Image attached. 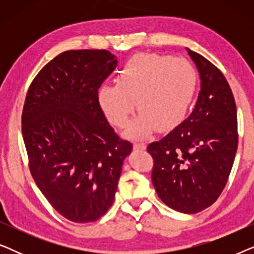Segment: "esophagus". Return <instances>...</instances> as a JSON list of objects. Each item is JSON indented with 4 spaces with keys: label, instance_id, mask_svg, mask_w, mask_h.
Wrapping results in <instances>:
<instances>
[{
    "label": "esophagus",
    "instance_id": "esophagus-1",
    "mask_svg": "<svg viewBox=\"0 0 254 254\" xmlns=\"http://www.w3.org/2000/svg\"><path fill=\"white\" fill-rule=\"evenodd\" d=\"M134 149H135V150H144V149H145L144 142L136 141V142H135V143H134Z\"/></svg>",
    "mask_w": 254,
    "mask_h": 254
}]
</instances>
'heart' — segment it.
<instances>
[{
    "instance_id": "obj_1",
    "label": "heart",
    "mask_w": 254,
    "mask_h": 254,
    "mask_svg": "<svg viewBox=\"0 0 254 254\" xmlns=\"http://www.w3.org/2000/svg\"><path fill=\"white\" fill-rule=\"evenodd\" d=\"M195 86V71L185 59L170 55H137L125 64L117 85L104 84L99 105L112 125L125 127L134 112L141 114L128 128L130 136H144L156 126L170 128L185 116Z\"/></svg>"
}]
</instances>
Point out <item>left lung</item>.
<instances>
[{
  "label": "left lung",
  "instance_id": "left-lung-1",
  "mask_svg": "<svg viewBox=\"0 0 254 254\" xmlns=\"http://www.w3.org/2000/svg\"><path fill=\"white\" fill-rule=\"evenodd\" d=\"M186 50L200 76L196 103L182 124L147 150L154 158L151 179L159 199L180 213L195 214L211 206L228 182L238 145L237 109L224 75Z\"/></svg>",
  "mask_w": 254,
  "mask_h": 254
}]
</instances>
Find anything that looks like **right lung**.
Masks as SVG:
<instances>
[{
    "mask_svg": "<svg viewBox=\"0 0 254 254\" xmlns=\"http://www.w3.org/2000/svg\"><path fill=\"white\" fill-rule=\"evenodd\" d=\"M118 65L105 50L67 51L31 83L22 116L30 171L55 210L69 221L93 222L112 206L125 158L120 140L98 100Z\"/></svg>",
    "mask_w": 254,
    "mask_h": 254,
    "instance_id": "obj_1",
    "label": "right lung"
}]
</instances>
